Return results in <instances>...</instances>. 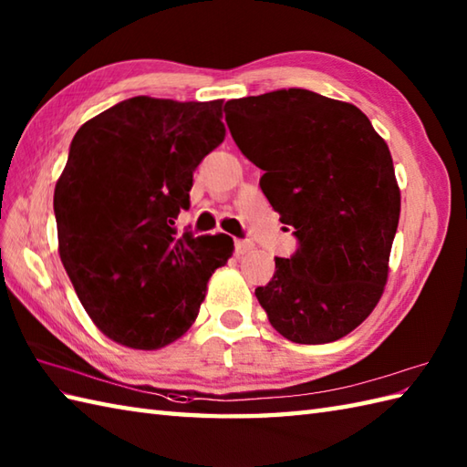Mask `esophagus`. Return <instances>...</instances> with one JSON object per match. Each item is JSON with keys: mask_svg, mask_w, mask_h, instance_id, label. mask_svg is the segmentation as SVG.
Listing matches in <instances>:
<instances>
[{"mask_svg": "<svg viewBox=\"0 0 467 467\" xmlns=\"http://www.w3.org/2000/svg\"><path fill=\"white\" fill-rule=\"evenodd\" d=\"M253 243L251 241H234V251L236 254H246L249 251H253Z\"/></svg>", "mask_w": 467, "mask_h": 467, "instance_id": "esophagus-1", "label": "esophagus"}]
</instances>
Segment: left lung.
<instances>
[{
  "instance_id": "obj_1",
  "label": "left lung",
  "mask_w": 467,
  "mask_h": 467,
  "mask_svg": "<svg viewBox=\"0 0 467 467\" xmlns=\"http://www.w3.org/2000/svg\"><path fill=\"white\" fill-rule=\"evenodd\" d=\"M233 140L299 249L254 295L285 339H341L379 303L401 194L391 152L359 108L289 88L224 104Z\"/></svg>"
}]
</instances>
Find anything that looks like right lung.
I'll return each instance as SVG.
<instances>
[{
    "label": "right lung",
    "instance_id": "right-lung-1",
    "mask_svg": "<svg viewBox=\"0 0 467 467\" xmlns=\"http://www.w3.org/2000/svg\"><path fill=\"white\" fill-rule=\"evenodd\" d=\"M223 100L136 96L88 120L54 191L59 259L94 325L152 351L184 335L206 283L234 251L226 234H176L192 172L224 140Z\"/></svg>",
    "mask_w": 467,
    "mask_h": 467
}]
</instances>
